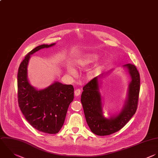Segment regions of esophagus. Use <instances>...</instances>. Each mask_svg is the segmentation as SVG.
Instances as JSON below:
<instances>
[{
  "mask_svg": "<svg viewBox=\"0 0 158 158\" xmlns=\"http://www.w3.org/2000/svg\"><path fill=\"white\" fill-rule=\"evenodd\" d=\"M74 93H75V96H78L80 94V93H81V91H80V89H77L75 90Z\"/></svg>",
  "mask_w": 158,
  "mask_h": 158,
  "instance_id": "obj_1",
  "label": "esophagus"
}]
</instances>
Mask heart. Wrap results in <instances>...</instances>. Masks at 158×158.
I'll use <instances>...</instances> for the list:
<instances>
[{
    "instance_id": "heart-1",
    "label": "heart",
    "mask_w": 158,
    "mask_h": 158,
    "mask_svg": "<svg viewBox=\"0 0 158 158\" xmlns=\"http://www.w3.org/2000/svg\"><path fill=\"white\" fill-rule=\"evenodd\" d=\"M98 59V56L96 54H88L85 55L81 59L78 61V66L80 67H85L89 64L94 62ZM105 65V62L101 60L98 62L93 69L88 73V77L92 78L96 73H97L99 70H101ZM67 72L70 75H73L75 73V69L72 67H69L67 69Z\"/></svg>"
}]
</instances>
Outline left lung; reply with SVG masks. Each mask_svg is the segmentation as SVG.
Here are the masks:
<instances>
[{"instance_id": "left-lung-1", "label": "left lung", "mask_w": 158, "mask_h": 158, "mask_svg": "<svg viewBox=\"0 0 158 158\" xmlns=\"http://www.w3.org/2000/svg\"><path fill=\"white\" fill-rule=\"evenodd\" d=\"M122 67L127 69L131 80L127 98L118 113L109 118L103 115L102 98L100 92L101 81L111 70L94 78L83 88L81 102L85 118L91 131L95 135L106 136L120 130L136 112L139 92V74L134 65L128 64Z\"/></svg>"}]
</instances>
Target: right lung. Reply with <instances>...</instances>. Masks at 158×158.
Segmentation results:
<instances>
[{"label":"right lung","instance_id":"obj_1","mask_svg":"<svg viewBox=\"0 0 158 158\" xmlns=\"http://www.w3.org/2000/svg\"><path fill=\"white\" fill-rule=\"evenodd\" d=\"M55 44H42L30 51L20 64L17 76L21 111L32 127L50 134L58 133L62 127L69 106L74 98V88L72 85L54 81L44 89H38L29 81L28 65L31 55Z\"/></svg>","mask_w":158,"mask_h":158}]
</instances>
